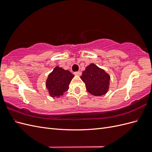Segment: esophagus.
I'll return each mask as SVG.
<instances>
[{
    "instance_id": "34e87169",
    "label": "esophagus",
    "mask_w": 152,
    "mask_h": 152,
    "mask_svg": "<svg viewBox=\"0 0 152 152\" xmlns=\"http://www.w3.org/2000/svg\"><path fill=\"white\" fill-rule=\"evenodd\" d=\"M74 74H75V75H77V76H80V75H81V74H82V72H81L80 71L75 72L74 73Z\"/></svg>"
}]
</instances>
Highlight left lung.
Returning a JSON list of instances; mask_svg holds the SVG:
<instances>
[{
	"label": "left lung",
	"instance_id": "obj_1",
	"mask_svg": "<svg viewBox=\"0 0 152 152\" xmlns=\"http://www.w3.org/2000/svg\"><path fill=\"white\" fill-rule=\"evenodd\" d=\"M86 89L91 94L102 96L108 92L110 77L104 70L93 63L87 66L80 76Z\"/></svg>",
	"mask_w": 152,
	"mask_h": 152
}]
</instances>
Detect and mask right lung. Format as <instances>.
Segmentation results:
<instances>
[{
	"label": "right lung",
	"instance_id": "obj_1",
	"mask_svg": "<svg viewBox=\"0 0 152 152\" xmlns=\"http://www.w3.org/2000/svg\"><path fill=\"white\" fill-rule=\"evenodd\" d=\"M74 77L68 70L56 66L48 75L46 80V87L51 97H59L63 96L69 88V84Z\"/></svg>",
	"mask_w": 152,
	"mask_h": 152
}]
</instances>
